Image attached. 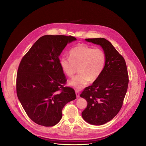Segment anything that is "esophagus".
<instances>
[{"label":"esophagus","mask_w":146,"mask_h":146,"mask_svg":"<svg viewBox=\"0 0 146 146\" xmlns=\"http://www.w3.org/2000/svg\"><path fill=\"white\" fill-rule=\"evenodd\" d=\"M75 92H76V96H77V98H79L80 97V92H79V91H78V90H75Z\"/></svg>","instance_id":"34e87169"}]
</instances>
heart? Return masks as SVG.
<instances>
[{
	"label": "heart",
	"mask_w": 146,
	"mask_h": 146,
	"mask_svg": "<svg viewBox=\"0 0 146 146\" xmlns=\"http://www.w3.org/2000/svg\"><path fill=\"white\" fill-rule=\"evenodd\" d=\"M69 58L60 59V66L64 73L72 77L78 67L79 74L69 81V84L76 89L84 88L89 81L98 79L105 68L106 55L102 48L79 44L69 51Z\"/></svg>",
	"instance_id": "obj_1"
}]
</instances>
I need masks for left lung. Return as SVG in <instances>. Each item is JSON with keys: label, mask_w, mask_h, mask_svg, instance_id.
<instances>
[{"label": "left lung", "mask_w": 146, "mask_h": 146, "mask_svg": "<svg viewBox=\"0 0 146 146\" xmlns=\"http://www.w3.org/2000/svg\"><path fill=\"white\" fill-rule=\"evenodd\" d=\"M86 40L100 45L106 55L102 74L80 94L88 103L82 118L90 124L100 125L111 120L121 110L128 89V73L125 60L110 41L104 38Z\"/></svg>", "instance_id": "obj_1"}]
</instances>
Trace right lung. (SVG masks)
Returning <instances> with one entry per match:
<instances>
[{
	"label": "right lung",
	"mask_w": 146,
	"mask_h": 146,
	"mask_svg": "<svg viewBox=\"0 0 146 146\" xmlns=\"http://www.w3.org/2000/svg\"><path fill=\"white\" fill-rule=\"evenodd\" d=\"M72 36L45 35L40 37L23 56L18 66L16 90L28 116L36 123L52 127L62 117V109L74 100V90L64 87L67 79L59 58Z\"/></svg>",
	"instance_id": "add662e5"
}]
</instances>
